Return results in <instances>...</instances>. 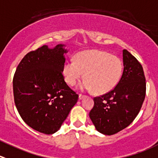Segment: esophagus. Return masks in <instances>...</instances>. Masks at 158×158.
<instances>
[{
  "label": "esophagus",
  "instance_id": "34e87169",
  "mask_svg": "<svg viewBox=\"0 0 158 158\" xmlns=\"http://www.w3.org/2000/svg\"><path fill=\"white\" fill-rule=\"evenodd\" d=\"M84 97H85V96H84V95H82V94H79V99H83Z\"/></svg>",
  "mask_w": 158,
  "mask_h": 158
}]
</instances>
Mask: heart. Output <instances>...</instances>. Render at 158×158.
Wrapping results in <instances>:
<instances>
[{
    "mask_svg": "<svg viewBox=\"0 0 158 158\" xmlns=\"http://www.w3.org/2000/svg\"><path fill=\"white\" fill-rule=\"evenodd\" d=\"M122 73L123 64L119 58L98 50L81 52L63 66L64 78L69 85L73 86L84 76L80 89L96 90L99 94L111 91L120 81Z\"/></svg>",
    "mask_w": 158,
    "mask_h": 158,
    "instance_id": "b5f03b06",
    "label": "heart"
}]
</instances>
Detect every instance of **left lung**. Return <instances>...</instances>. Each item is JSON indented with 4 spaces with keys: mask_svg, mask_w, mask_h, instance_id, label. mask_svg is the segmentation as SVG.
I'll list each match as a JSON object with an SVG mask.
<instances>
[{
    "mask_svg": "<svg viewBox=\"0 0 158 158\" xmlns=\"http://www.w3.org/2000/svg\"><path fill=\"white\" fill-rule=\"evenodd\" d=\"M123 72L113 89L93 99L89 117L96 131L113 135L129 126L137 116L146 95V79L141 64L123 50Z\"/></svg>",
    "mask_w": 158,
    "mask_h": 158,
    "instance_id": "obj_1",
    "label": "left lung"
}]
</instances>
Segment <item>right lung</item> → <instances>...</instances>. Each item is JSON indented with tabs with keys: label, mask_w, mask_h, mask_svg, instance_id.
<instances>
[{
	"label": "right lung",
	"mask_w": 158,
	"mask_h": 158,
	"mask_svg": "<svg viewBox=\"0 0 158 158\" xmlns=\"http://www.w3.org/2000/svg\"><path fill=\"white\" fill-rule=\"evenodd\" d=\"M64 47L43 45L30 52L14 76V98L20 116L30 127L45 134L59 131L79 98L64 80V54L68 52Z\"/></svg>",
	"instance_id": "1"
}]
</instances>
